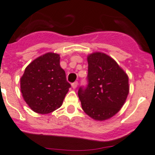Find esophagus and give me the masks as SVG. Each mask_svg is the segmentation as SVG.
Here are the masks:
<instances>
[{
  "instance_id": "1",
  "label": "esophagus",
  "mask_w": 155,
  "mask_h": 155,
  "mask_svg": "<svg viewBox=\"0 0 155 155\" xmlns=\"http://www.w3.org/2000/svg\"><path fill=\"white\" fill-rule=\"evenodd\" d=\"M77 85H78L77 81H76V82H74L73 83H72V87H73V88H76V87H77Z\"/></svg>"
}]
</instances>
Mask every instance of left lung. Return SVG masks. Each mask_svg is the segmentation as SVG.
Listing matches in <instances>:
<instances>
[{"mask_svg":"<svg viewBox=\"0 0 155 155\" xmlns=\"http://www.w3.org/2000/svg\"><path fill=\"white\" fill-rule=\"evenodd\" d=\"M86 86L78 95L85 114L96 120H104L120 110L129 94L127 73L108 55L96 52L88 57Z\"/></svg>","mask_w":155,"mask_h":155,"instance_id":"8db88e82","label":"left lung"}]
</instances>
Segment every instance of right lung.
I'll use <instances>...</instances> for the list:
<instances>
[{"label":"right lung","mask_w":155,"mask_h":155,"mask_svg":"<svg viewBox=\"0 0 155 155\" xmlns=\"http://www.w3.org/2000/svg\"><path fill=\"white\" fill-rule=\"evenodd\" d=\"M60 55L47 53L25 68L20 79L24 100L33 111L45 114L62 105L71 85L60 66Z\"/></svg>","instance_id":"obj_1"}]
</instances>
